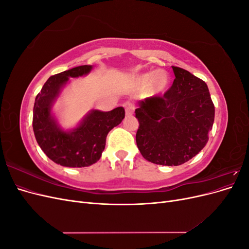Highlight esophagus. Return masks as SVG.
<instances>
[{
    "label": "esophagus",
    "instance_id": "1",
    "mask_svg": "<svg viewBox=\"0 0 249 249\" xmlns=\"http://www.w3.org/2000/svg\"><path fill=\"white\" fill-rule=\"evenodd\" d=\"M124 107L125 108V114L127 116H131L133 114V111H134V105L131 102H125L124 104Z\"/></svg>",
    "mask_w": 249,
    "mask_h": 249
}]
</instances>
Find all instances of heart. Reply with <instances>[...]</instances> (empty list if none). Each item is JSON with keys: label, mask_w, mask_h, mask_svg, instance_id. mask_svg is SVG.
Here are the masks:
<instances>
[{"label": "heart", "mask_w": 249, "mask_h": 249, "mask_svg": "<svg viewBox=\"0 0 249 249\" xmlns=\"http://www.w3.org/2000/svg\"><path fill=\"white\" fill-rule=\"evenodd\" d=\"M138 81L141 86L152 85V88L155 89L156 91H161V90H163L167 86L168 77L167 74L163 71H157L143 74L142 77L138 79Z\"/></svg>", "instance_id": "1"}]
</instances>
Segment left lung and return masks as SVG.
Returning a JSON list of instances; mask_svg holds the SVG:
<instances>
[{
  "label": "left lung",
  "mask_w": 249,
  "mask_h": 249,
  "mask_svg": "<svg viewBox=\"0 0 249 249\" xmlns=\"http://www.w3.org/2000/svg\"><path fill=\"white\" fill-rule=\"evenodd\" d=\"M172 70L176 79L167 91L147 97L135 110L136 143L148 162L178 166L207 144L215 107L205 82L180 67Z\"/></svg>",
  "instance_id": "obj_1"
}]
</instances>
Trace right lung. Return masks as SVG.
Masks as SVG:
<instances>
[{
    "label": "right lung",
    "instance_id": "obj_1",
    "mask_svg": "<svg viewBox=\"0 0 249 249\" xmlns=\"http://www.w3.org/2000/svg\"><path fill=\"white\" fill-rule=\"evenodd\" d=\"M91 65H81L49 78L37 94L33 109V131L40 148L52 161L66 167H86L100 160L106 137L124 118V109L109 112L93 110L71 132L60 130L51 115V108L70 77L88 73Z\"/></svg>",
    "mask_w": 249,
    "mask_h": 249
}]
</instances>
